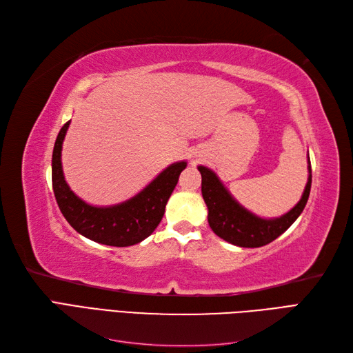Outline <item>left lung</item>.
<instances>
[{
    "label": "left lung",
    "instance_id": "1",
    "mask_svg": "<svg viewBox=\"0 0 353 353\" xmlns=\"http://www.w3.org/2000/svg\"><path fill=\"white\" fill-rule=\"evenodd\" d=\"M199 170L201 174V194L209 209L208 221L212 231L218 237L240 248H261L280 237L301 215L311 193L312 175L309 166L307 184L301 201L280 218L261 219L241 208L210 169L199 166Z\"/></svg>",
    "mask_w": 353,
    "mask_h": 353
}]
</instances>
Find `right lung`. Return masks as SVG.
I'll return each mask as SVG.
<instances>
[{
  "mask_svg": "<svg viewBox=\"0 0 353 353\" xmlns=\"http://www.w3.org/2000/svg\"><path fill=\"white\" fill-rule=\"evenodd\" d=\"M69 122L63 125L52 150V190L60 212L72 228L95 243L126 248L143 241L156 230L165 213L166 203L172 194L185 162L166 168L152 184L131 200L112 208H94L74 196L66 184L61 170V144Z\"/></svg>",
  "mask_w": 353,
  "mask_h": 353,
  "instance_id": "obj_1",
  "label": "right lung"
}]
</instances>
